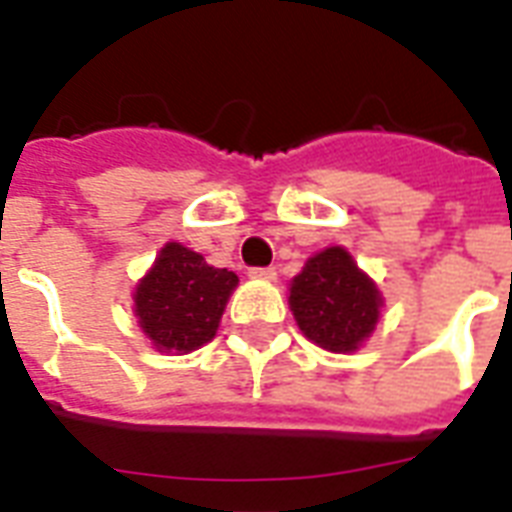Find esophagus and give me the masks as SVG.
Listing matches in <instances>:
<instances>
[{
  "instance_id": "esophagus-1",
  "label": "esophagus",
  "mask_w": 512,
  "mask_h": 512,
  "mask_svg": "<svg viewBox=\"0 0 512 512\" xmlns=\"http://www.w3.org/2000/svg\"><path fill=\"white\" fill-rule=\"evenodd\" d=\"M251 278H256V280H275V278H278V272L272 270V267H256V270H251Z\"/></svg>"
}]
</instances>
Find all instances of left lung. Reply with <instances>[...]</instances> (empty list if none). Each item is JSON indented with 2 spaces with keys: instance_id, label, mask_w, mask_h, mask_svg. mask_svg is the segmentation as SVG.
I'll return each mask as SVG.
<instances>
[{
  "instance_id": "left-lung-1",
  "label": "left lung",
  "mask_w": 512,
  "mask_h": 512,
  "mask_svg": "<svg viewBox=\"0 0 512 512\" xmlns=\"http://www.w3.org/2000/svg\"><path fill=\"white\" fill-rule=\"evenodd\" d=\"M288 305L310 343L332 353H353L375 332L383 294L343 245L305 261L288 283Z\"/></svg>"
}]
</instances>
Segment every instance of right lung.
I'll return each instance as SVG.
<instances>
[{"mask_svg":"<svg viewBox=\"0 0 512 512\" xmlns=\"http://www.w3.org/2000/svg\"><path fill=\"white\" fill-rule=\"evenodd\" d=\"M240 278L207 264L180 242H167L134 288V318L161 353H191L218 332Z\"/></svg>","mask_w":512,"mask_h":512,"instance_id":"1","label":"right lung"}]
</instances>
